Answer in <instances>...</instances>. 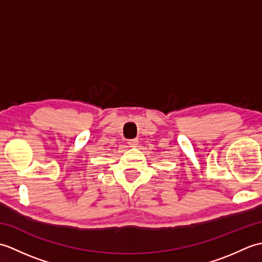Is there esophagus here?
<instances>
[{
    "mask_svg": "<svg viewBox=\"0 0 262 262\" xmlns=\"http://www.w3.org/2000/svg\"><path fill=\"white\" fill-rule=\"evenodd\" d=\"M128 145L132 146V147H135L137 144H138V140H136V138H133V140H128Z\"/></svg>",
    "mask_w": 262,
    "mask_h": 262,
    "instance_id": "esophagus-1",
    "label": "esophagus"
}]
</instances>
